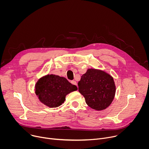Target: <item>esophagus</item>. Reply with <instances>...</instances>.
<instances>
[{
	"label": "esophagus",
	"instance_id": "1",
	"mask_svg": "<svg viewBox=\"0 0 149 149\" xmlns=\"http://www.w3.org/2000/svg\"><path fill=\"white\" fill-rule=\"evenodd\" d=\"M71 84H72L75 85V86H77V82H76L75 81H74V80H73V81H71Z\"/></svg>",
	"mask_w": 149,
	"mask_h": 149
}]
</instances>
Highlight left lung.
I'll use <instances>...</instances> for the list:
<instances>
[{"label": "left lung", "instance_id": "8db88e82", "mask_svg": "<svg viewBox=\"0 0 149 149\" xmlns=\"http://www.w3.org/2000/svg\"><path fill=\"white\" fill-rule=\"evenodd\" d=\"M79 92L91 109L101 111L113 102L116 91L113 77L103 70L89 68L78 81Z\"/></svg>", "mask_w": 149, "mask_h": 149}]
</instances>
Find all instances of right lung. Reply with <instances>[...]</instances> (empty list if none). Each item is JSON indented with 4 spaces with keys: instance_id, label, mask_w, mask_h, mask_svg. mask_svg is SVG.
<instances>
[{
    "instance_id": "obj_1",
    "label": "right lung",
    "mask_w": 149,
    "mask_h": 149,
    "mask_svg": "<svg viewBox=\"0 0 149 149\" xmlns=\"http://www.w3.org/2000/svg\"><path fill=\"white\" fill-rule=\"evenodd\" d=\"M77 90L65 78L52 74L40 78L35 86L39 100L50 108L59 107L64 102L67 95Z\"/></svg>"
}]
</instances>
